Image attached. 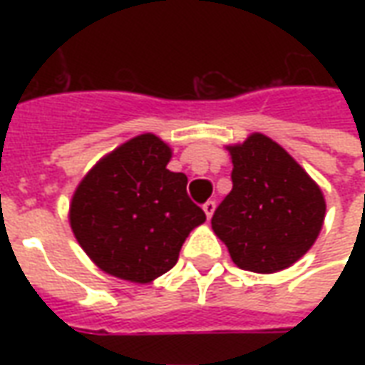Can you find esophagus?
<instances>
[{
  "instance_id": "1",
  "label": "esophagus",
  "mask_w": 365,
  "mask_h": 365,
  "mask_svg": "<svg viewBox=\"0 0 365 365\" xmlns=\"http://www.w3.org/2000/svg\"><path fill=\"white\" fill-rule=\"evenodd\" d=\"M215 201H211V199H209V201H207L205 205H203V211H205V215H207V219H211V217H213V213H215Z\"/></svg>"
}]
</instances>
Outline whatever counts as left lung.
<instances>
[{
	"mask_svg": "<svg viewBox=\"0 0 365 365\" xmlns=\"http://www.w3.org/2000/svg\"><path fill=\"white\" fill-rule=\"evenodd\" d=\"M232 190L211 227L238 268L274 274L314 245L324 222L321 187L282 146L260 133L227 146Z\"/></svg>",
	"mask_w": 365,
	"mask_h": 365,
	"instance_id": "left-lung-1",
	"label": "left lung"
}]
</instances>
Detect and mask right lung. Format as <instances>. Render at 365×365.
<instances>
[{"label":"right lung","mask_w":365,"mask_h":365,"mask_svg":"<svg viewBox=\"0 0 365 365\" xmlns=\"http://www.w3.org/2000/svg\"><path fill=\"white\" fill-rule=\"evenodd\" d=\"M172 150L152 133L130 138L86 174L70 203V227L105 274L150 283L175 266L190 232L205 222L187 197V175L170 172Z\"/></svg>","instance_id":"1"}]
</instances>
